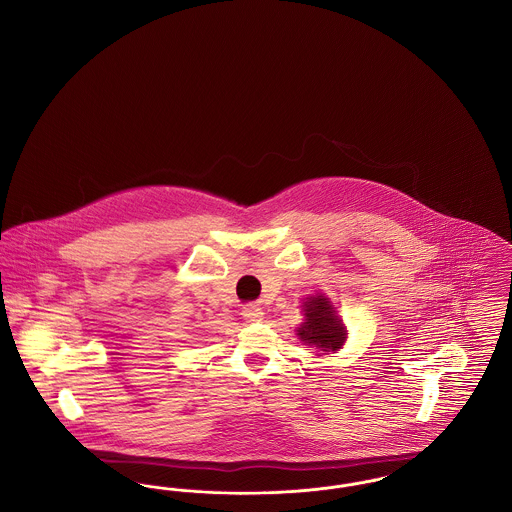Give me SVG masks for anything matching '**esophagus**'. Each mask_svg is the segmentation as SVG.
<instances>
[{
	"label": "esophagus",
	"mask_w": 512,
	"mask_h": 512,
	"mask_svg": "<svg viewBox=\"0 0 512 512\" xmlns=\"http://www.w3.org/2000/svg\"><path fill=\"white\" fill-rule=\"evenodd\" d=\"M241 314H243V318L246 322L254 323L262 322V320H264V310H262L260 306H254V304L244 306Z\"/></svg>",
	"instance_id": "obj_1"
}]
</instances>
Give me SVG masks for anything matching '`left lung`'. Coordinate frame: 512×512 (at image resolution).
Segmentation results:
<instances>
[{
  "label": "left lung",
  "mask_w": 512,
  "mask_h": 512,
  "mask_svg": "<svg viewBox=\"0 0 512 512\" xmlns=\"http://www.w3.org/2000/svg\"><path fill=\"white\" fill-rule=\"evenodd\" d=\"M302 312L304 322L296 329V335L304 345L320 350L318 356L335 352L345 345L347 327L327 296H308L302 302Z\"/></svg>",
  "instance_id": "obj_1"
}]
</instances>
